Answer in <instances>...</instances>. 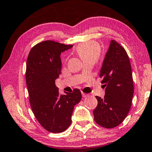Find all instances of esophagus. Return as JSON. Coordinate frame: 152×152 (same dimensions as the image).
<instances>
[{
    "instance_id": "obj_1",
    "label": "esophagus",
    "mask_w": 152,
    "mask_h": 152,
    "mask_svg": "<svg viewBox=\"0 0 152 152\" xmlns=\"http://www.w3.org/2000/svg\"><path fill=\"white\" fill-rule=\"evenodd\" d=\"M81 94H82V96L83 97H86V96H88L87 94L84 93V92H81Z\"/></svg>"
}]
</instances>
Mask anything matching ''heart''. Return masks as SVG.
<instances>
[{
    "instance_id": "obj_1",
    "label": "heart",
    "mask_w": 152,
    "mask_h": 152,
    "mask_svg": "<svg viewBox=\"0 0 152 152\" xmlns=\"http://www.w3.org/2000/svg\"><path fill=\"white\" fill-rule=\"evenodd\" d=\"M77 52L83 61L93 60L96 61L100 57L101 49L97 42L90 41L79 46Z\"/></svg>"
}]
</instances>
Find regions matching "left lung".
I'll return each instance as SVG.
<instances>
[{"instance_id":"1","label":"left lung","mask_w":152,"mask_h":152,"mask_svg":"<svg viewBox=\"0 0 152 152\" xmlns=\"http://www.w3.org/2000/svg\"><path fill=\"white\" fill-rule=\"evenodd\" d=\"M99 77L105 88L104 98L96 96L97 106L93 110L95 122L105 128L121 124L130 110L134 94L132 68L126 50L111 40Z\"/></svg>"}]
</instances>
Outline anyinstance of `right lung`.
Wrapping results in <instances>:
<instances>
[{"label":"right lung","instance_id":"obj_1","mask_svg":"<svg viewBox=\"0 0 152 152\" xmlns=\"http://www.w3.org/2000/svg\"><path fill=\"white\" fill-rule=\"evenodd\" d=\"M72 47L46 40L33 47L27 58L26 83L31 107L39 124L50 132H62L70 126L74 106L81 99L79 89L60 94L56 85L61 73V53Z\"/></svg>","mask_w":152,"mask_h":152}]
</instances>
